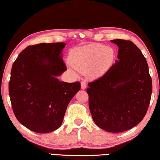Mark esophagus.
Returning <instances> with one entry per match:
<instances>
[{
    "mask_svg": "<svg viewBox=\"0 0 160 160\" xmlns=\"http://www.w3.org/2000/svg\"><path fill=\"white\" fill-rule=\"evenodd\" d=\"M86 87H87L86 82L85 81H82V82H81V89H82V90H85Z\"/></svg>",
    "mask_w": 160,
    "mask_h": 160,
    "instance_id": "34e87169",
    "label": "esophagus"
}]
</instances>
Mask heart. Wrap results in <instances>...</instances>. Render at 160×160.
I'll return each instance as SVG.
<instances>
[{
	"label": "heart",
	"mask_w": 160,
	"mask_h": 160,
	"mask_svg": "<svg viewBox=\"0 0 160 160\" xmlns=\"http://www.w3.org/2000/svg\"><path fill=\"white\" fill-rule=\"evenodd\" d=\"M113 57L114 53L112 48L94 44L75 50L70 61L72 67L78 71H88L91 77H99L109 68Z\"/></svg>",
	"instance_id": "heart-1"
}]
</instances>
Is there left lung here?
I'll list each match as a JSON object with an SVG mask.
<instances>
[{"mask_svg":"<svg viewBox=\"0 0 160 160\" xmlns=\"http://www.w3.org/2000/svg\"><path fill=\"white\" fill-rule=\"evenodd\" d=\"M118 60L97 79L88 83L89 107L97 126L120 132L138 125L148 112L152 84L147 61L130 40L113 39Z\"/></svg>","mask_w":160,"mask_h":160,"instance_id":"left-lung-1","label":"left lung"}]
</instances>
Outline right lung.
Here are the masks:
<instances>
[{
    "mask_svg": "<svg viewBox=\"0 0 160 160\" xmlns=\"http://www.w3.org/2000/svg\"><path fill=\"white\" fill-rule=\"evenodd\" d=\"M63 42L30 45L12 64L9 95L13 113L31 131L47 133L58 129L68 105L80 90V82L59 81L67 70L61 51Z\"/></svg>",
    "mask_w": 160,
    "mask_h": 160,
    "instance_id": "obj_1",
    "label": "right lung"
}]
</instances>
